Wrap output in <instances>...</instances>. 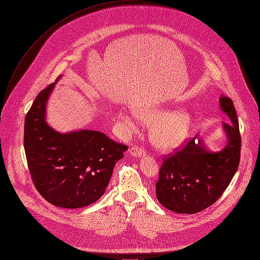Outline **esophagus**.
<instances>
[{
	"label": "esophagus",
	"mask_w": 260,
	"mask_h": 260,
	"mask_svg": "<svg viewBox=\"0 0 260 260\" xmlns=\"http://www.w3.org/2000/svg\"><path fill=\"white\" fill-rule=\"evenodd\" d=\"M129 153H131L134 157H143V156H145V150L142 149V148H140V147H137V146L132 147V148L129 149Z\"/></svg>",
	"instance_id": "obj_1"
}]
</instances>
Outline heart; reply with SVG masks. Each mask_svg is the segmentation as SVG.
<instances>
[{"mask_svg": "<svg viewBox=\"0 0 260 260\" xmlns=\"http://www.w3.org/2000/svg\"><path fill=\"white\" fill-rule=\"evenodd\" d=\"M138 113L139 116L147 122L154 121L158 117L163 115V112L160 109L153 107L143 108L138 111ZM119 118L128 127L134 126L135 117L120 113ZM187 124L188 117L184 111L179 110L167 113L152 124L150 128L151 141L155 146L161 149L174 148L182 141L187 128Z\"/></svg>", "mask_w": 260, "mask_h": 260, "instance_id": "1", "label": "heart"}]
</instances>
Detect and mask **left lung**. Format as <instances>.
Masks as SVG:
<instances>
[{
	"label": "left lung",
	"mask_w": 260,
	"mask_h": 260,
	"mask_svg": "<svg viewBox=\"0 0 260 260\" xmlns=\"http://www.w3.org/2000/svg\"><path fill=\"white\" fill-rule=\"evenodd\" d=\"M219 107L232 121L222 122L226 143L219 151L207 149L196 135L184 148L164 159L156 197L165 208L177 213L200 212L217 201L234 178L241 153L239 121L232 99L221 95Z\"/></svg>",
	"instance_id": "1"
}]
</instances>
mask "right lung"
Wrapping results in <instances>:
<instances>
[{
	"label": "right lung",
	"mask_w": 260,
	"mask_h": 260,
	"mask_svg": "<svg viewBox=\"0 0 260 260\" xmlns=\"http://www.w3.org/2000/svg\"><path fill=\"white\" fill-rule=\"evenodd\" d=\"M55 84L38 95L26 114L24 150L39 193L55 206L81 208L105 193L115 163L127 147L101 132L59 133L51 127L46 121V106Z\"/></svg>",
	"instance_id": "obj_1"
}]
</instances>
